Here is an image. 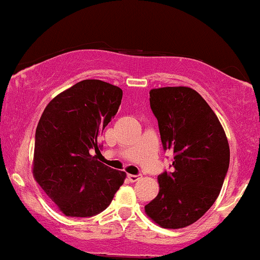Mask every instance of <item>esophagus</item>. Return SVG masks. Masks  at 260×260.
Masks as SVG:
<instances>
[{
    "label": "esophagus",
    "mask_w": 260,
    "mask_h": 260,
    "mask_svg": "<svg viewBox=\"0 0 260 260\" xmlns=\"http://www.w3.org/2000/svg\"><path fill=\"white\" fill-rule=\"evenodd\" d=\"M127 177L131 182H137V181H139L140 178H142V176H140V175H128Z\"/></svg>",
    "instance_id": "1"
}]
</instances>
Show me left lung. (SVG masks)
<instances>
[{
  "instance_id": "1",
  "label": "left lung",
  "mask_w": 260,
  "mask_h": 260,
  "mask_svg": "<svg viewBox=\"0 0 260 260\" xmlns=\"http://www.w3.org/2000/svg\"><path fill=\"white\" fill-rule=\"evenodd\" d=\"M164 148L174 153L172 171L157 176L159 194L145 214L164 229H183L199 220L220 194L230 147L215 112L194 89H151Z\"/></svg>"
}]
</instances>
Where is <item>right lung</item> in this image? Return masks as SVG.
<instances>
[{
  "label": "right lung",
  "instance_id": "right-lung-1",
  "mask_svg": "<svg viewBox=\"0 0 260 260\" xmlns=\"http://www.w3.org/2000/svg\"><path fill=\"white\" fill-rule=\"evenodd\" d=\"M122 89L85 79L59 92L45 107L35 132L32 176L66 216L88 217L109 207L126 180L89 151L118 111Z\"/></svg>",
  "mask_w": 260,
  "mask_h": 260
}]
</instances>
